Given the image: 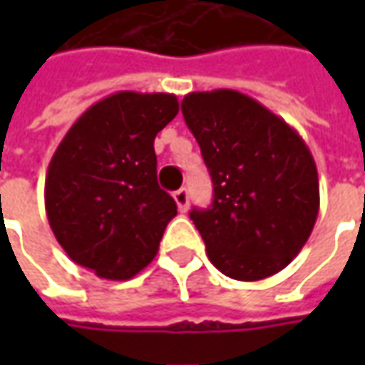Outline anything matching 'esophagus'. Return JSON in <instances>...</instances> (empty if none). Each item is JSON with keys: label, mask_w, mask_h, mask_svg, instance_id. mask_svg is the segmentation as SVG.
Segmentation results:
<instances>
[{"label": "esophagus", "mask_w": 365, "mask_h": 365, "mask_svg": "<svg viewBox=\"0 0 365 365\" xmlns=\"http://www.w3.org/2000/svg\"><path fill=\"white\" fill-rule=\"evenodd\" d=\"M175 201L178 205V211L185 213L189 209V190L187 189H178L175 192Z\"/></svg>", "instance_id": "1"}]
</instances>
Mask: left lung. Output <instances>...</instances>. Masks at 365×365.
I'll use <instances>...</instances> for the list:
<instances>
[{"instance_id": "8db88e82", "label": "left lung", "mask_w": 365, "mask_h": 365, "mask_svg": "<svg viewBox=\"0 0 365 365\" xmlns=\"http://www.w3.org/2000/svg\"><path fill=\"white\" fill-rule=\"evenodd\" d=\"M182 115L213 180L211 207L190 211L211 264L244 282L280 272L319 213L309 146L282 118L232 89L189 93Z\"/></svg>"}]
</instances>
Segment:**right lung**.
I'll use <instances>...</instances> for the list:
<instances>
[{
	"label": "right lung",
	"instance_id": "add662e5",
	"mask_svg": "<svg viewBox=\"0 0 365 365\" xmlns=\"http://www.w3.org/2000/svg\"><path fill=\"white\" fill-rule=\"evenodd\" d=\"M178 113L173 93L118 91L66 132L46 173L44 205L56 242L78 266L128 280L154 259L176 215L158 187L154 138Z\"/></svg>",
	"mask_w": 365,
	"mask_h": 365
}]
</instances>
